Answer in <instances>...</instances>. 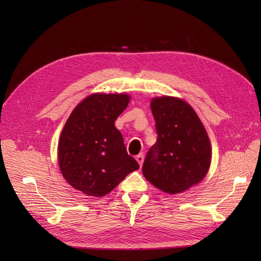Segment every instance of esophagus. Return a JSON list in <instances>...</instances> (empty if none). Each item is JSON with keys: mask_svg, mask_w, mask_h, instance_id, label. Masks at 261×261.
Returning <instances> with one entry per match:
<instances>
[{"mask_svg": "<svg viewBox=\"0 0 261 261\" xmlns=\"http://www.w3.org/2000/svg\"><path fill=\"white\" fill-rule=\"evenodd\" d=\"M136 160H137V162L139 163V165L141 167V165H143V163H144V154L143 153L137 154L136 155Z\"/></svg>", "mask_w": 261, "mask_h": 261, "instance_id": "esophagus-1", "label": "esophagus"}]
</instances>
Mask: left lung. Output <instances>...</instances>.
Masks as SVG:
<instances>
[{"instance_id": "8db88e82", "label": "left lung", "mask_w": 261, "mask_h": 261, "mask_svg": "<svg viewBox=\"0 0 261 261\" xmlns=\"http://www.w3.org/2000/svg\"><path fill=\"white\" fill-rule=\"evenodd\" d=\"M156 141L143 165L144 176L162 192L178 194L199 183L211 162L207 132L185 101L155 98L151 102Z\"/></svg>"}]
</instances>
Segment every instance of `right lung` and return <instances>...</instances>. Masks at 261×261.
Wrapping results in <instances>:
<instances>
[{
	"instance_id": "add662e5",
	"label": "right lung",
	"mask_w": 261,
	"mask_h": 261,
	"mask_svg": "<svg viewBox=\"0 0 261 261\" xmlns=\"http://www.w3.org/2000/svg\"><path fill=\"white\" fill-rule=\"evenodd\" d=\"M128 102L127 94H91L75 108L62 130L58 147L61 172L86 195L109 194L139 168L114 125Z\"/></svg>"
}]
</instances>
